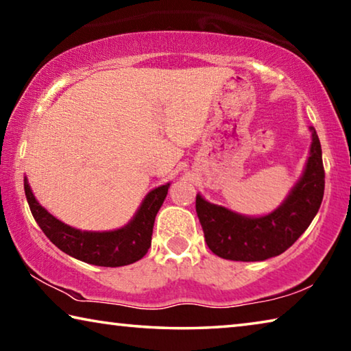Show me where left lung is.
Masks as SVG:
<instances>
[{
  "instance_id": "1",
  "label": "left lung",
  "mask_w": 351,
  "mask_h": 351,
  "mask_svg": "<svg viewBox=\"0 0 351 351\" xmlns=\"http://www.w3.org/2000/svg\"><path fill=\"white\" fill-rule=\"evenodd\" d=\"M302 176L282 204L266 215L249 217L197 195V213L204 239L218 257L234 261H263L287 251L305 232L324 198L322 148L314 127Z\"/></svg>"
}]
</instances>
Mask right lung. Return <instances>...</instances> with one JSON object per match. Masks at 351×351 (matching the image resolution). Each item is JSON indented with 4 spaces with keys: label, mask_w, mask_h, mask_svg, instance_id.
Returning <instances> with one entry per match:
<instances>
[{
    "label": "right lung",
    "mask_w": 351,
    "mask_h": 351,
    "mask_svg": "<svg viewBox=\"0 0 351 351\" xmlns=\"http://www.w3.org/2000/svg\"><path fill=\"white\" fill-rule=\"evenodd\" d=\"M170 182L150 190L125 226L114 230L97 232V230L75 229L57 219L34 197L32 189L25 176L27 204L31 207L35 221L47 239L71 257L106 268L132 265L148 252L152 246L154 218L167 197Z\"/></svg>",
    "instance_id": "right-lung-1"
}]
</instances>
